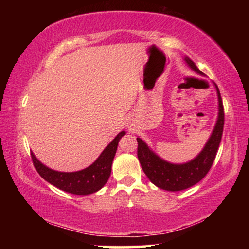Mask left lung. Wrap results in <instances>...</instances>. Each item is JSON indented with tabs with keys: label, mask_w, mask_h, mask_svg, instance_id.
<instances>
[{
	"label": "left lung",
	"mask_w": 249,
	"mask_h": 249,
	"mask_svg": "<svg viewBox=\"0 0 249 249\" xmlns=\"http://www.w3.org/2000/svg\"><path fill=\"white\" fill-rule=\"evenodd\" d=\"M184 61L195 72L204 75L190 58L184 57ZM214 86H215L218 100L217 120L205 146L196 158L184 163L168 162L160 158L157 154H155L142 138L137 137L138 160L145 175L158 188L167 191L184 190L203 179L212 167L221 142L223 127H224V108H223L221 93L215 83Z\"/></svg>",
	"instance_id": "obj_1"
}]
</instances>
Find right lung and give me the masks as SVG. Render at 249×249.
I'll return each instance as SVG.
<instances>
[{
    "label": "right lung",
    "instance_id": "obj_1",
    "mask_svg": "<svg viewBox=\"0 0 249 249\" xmlns=\"http://www.w3.org/2000/svg\"><path fill=\"white\" fill-rule=\"evenodd\" d=\"M125 134L124 130L117 134L114 140L105 147L98 159L86 169L74 172L53 170L41 163L32 153L34 167L36 168L41 178H44L47 182L52 183L62 191L79 196L91 195V193L102 189L104 184L107 182L109 176H111L112 162L116 153L117 145Z\"/></svg>",
    "mask_w": 249,
    "mask_h": 249
}]
</instances>
